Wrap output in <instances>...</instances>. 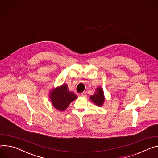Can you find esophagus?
Returning <instances> with one entry per match:
<instances>
[{"instance_id": "esophagus-1", "label": "esophagus", "mask_w": 158, "mask_h": 158, "mask_svg": "<svg viewBox=\"0 0 158 158\" xmlns=\"http://www.w3.org/2000/svg\"><path fill=\"white\" fill-rule=\"evenodd\" d=\"M81 96H86V94H85V92H83V93H81Z\"/></svg>"}]
</instances>
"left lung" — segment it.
I'll list each match as a JSON object with an SVG mask.
<instances>
[{
    "instance_id": "1",
    "label": "left lung",
    "mask_w": 158,
    "mask_h": 158,
    "mask_svg": "<svg viewBox=\"0 0 158 158\" xmlns=\"http://www.w3.org/2000/svg\"><path fill=\"white\" fill-rule=\"evenodd\" d=\"M90 99L93 103H94V104H95L97 106H102L105 100V97L102 88H97L94 94L90 96Z\"/></svg>"
}]
</instances>
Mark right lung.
Returning a JSON list of instances; mask_svg holds the SVG:
<instances>
[{"label":"right lung","instance_id":"add662e5","mask_svg":"<svg viewBox=\"0 0 158 158\" xmlns=\"http://www.w3.org/2000/svg\"><path fill=\"white\" fill-rule=\"evenodd\" d=\"M49 94V98L52 105L60 111L66 110L70 103L77 98L73 92L69 90L66 84H63L53 89Z\"/></svg>","mask_w":158,"mask_h":158}]
</instances>
